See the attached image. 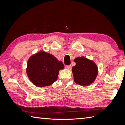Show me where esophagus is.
<instances>
[{
	"instance_id": "34e87169",
	"label": "esophagus",
	"mask_w": 125,
	"mask_h": 125,
	"mask_svg": "<svg viewBox=\"0 0 125 125\" xmlns=\"http://www.w3.org/2000/svg\"><path fill=\"white\" fill-rule=\"evenodd\" d=\"M65 69H69V70H70L71 69V65H65Z\"/></svg>"
}]
</instances>
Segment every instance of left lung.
Instances as JSON below:
<instances>
[{
    "instance_id": "left-lung-1",
    "label": "left lung",
    "mask_w": 125,
    "mask_h": 125,
    "mask_svg": "<svg viewBox=\"0 0 125 125\" xmlns=\"http://www.w3.org/2000/svg\"><path fill=\"white\" fill-rule=\"evenodd\" d=\"M76 65L72 68L74 81L83 86L89 85L94 81L98 75V67L94 61L82 56L76 58Z\"/></svg>"
}]
</instances>
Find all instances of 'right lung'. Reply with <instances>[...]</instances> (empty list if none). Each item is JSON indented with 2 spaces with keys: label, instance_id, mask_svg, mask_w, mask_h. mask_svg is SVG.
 <instances>
[{
  "label": "right lung",
  "instance_id": "add662e5",
  "mask_svg": "<svg viewBox=\"0 0 125 125\" xmlns=\"http://www.w3.org/2000/svg\"><path fill=\"white\" fill-rule=\"evenodd\" d=\"M64 67L63 63L54 56L40 51L29 58L26 72L34 85L42 87L56 81L60 70Z\"/></svg>",
  "mask_w": 125,
  "mask_h": 125
}]
</instances>
